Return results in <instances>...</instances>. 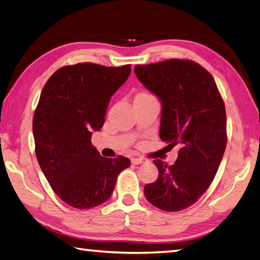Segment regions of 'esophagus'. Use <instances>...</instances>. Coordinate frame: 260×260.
Masks as SVG:
<instances>
[{
  "label": "esophagus",
  "instance_id": "obj_1",
  "mask_svg": "<svg viewBox=\"0 0 260 260\" xmlns=\"http://www.w3.org/2000/svg\"><path fill=\"white\" fill-rule=\"evenodd\" d=\"M131 161H132V164H134V165H139V164H142V162L146 161V159H144V158L133 157V158H132V159H131Z\"/></svg>",
  "mask_w": 260,
  "mask_h": 260
}]
</instances>
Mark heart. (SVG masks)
Masks as SVG:
<instances>
[{"label":"heart","instance_id":"1","mask_svg":"<svg viewBox=\"0 0 260 260\" xmlns=\"http://www.w3.org/2000/svg\"><path fill=\"white\" fill-rule=\"evenodd\" d=\"M136 98H144V99H147V98H153V96L151 94H149V93H140L138 96H136Z\"/></svg>","mask_w":260,"mask_h":260}]
</instances>
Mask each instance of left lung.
<instances>
[{
	"label": "left lung",
	"instance_id": "obj_1",
	"mask_svg": "<svg viewBox=\"0 0 260 260\" xmlns=\"http://www.w3.org/2000/svg\"><path fill=\"white\" fill-rule=\"evenodd\" d=\"M134 72L161 102L159 136L177 148L169 166L159 159L155 182L144 186L152 205L175 212L195 204L210 187L227 143L226 109L213 77L199 63L167 59L136 65Z\"/></svg>",
	"mask_w": 260,
	"mask_h": 260
}]
</instances>
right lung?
I'll use <instances>...</instances> for the list:
<instances>
[{
	"mask_svg": "<svg viewBox=\"0 0 260 260\" xmlns=\"http://www.w3.org/2000/svg\"><path fill=\"white\" fill-rule=\"evenodd\" d=\"M131 73L120 68L78 63L57 70L41 91L33 117L35 155L52 190L68 205L91 209L111 197L124 156L105 158L91 144L107 108Z\"/></svg>",
	"mask_w": 260,
	"mask_h": 260,
	"instance_id": "1",
	"label": "right lung"
}]
</instances>
